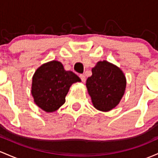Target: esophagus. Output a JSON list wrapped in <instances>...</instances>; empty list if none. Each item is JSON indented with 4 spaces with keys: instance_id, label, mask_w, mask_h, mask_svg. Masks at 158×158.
<instances>
[{
    "instance_id": "obj_1",
    "label": "esophagus",
    "mask_w": 158,
    "mask_h": 158,
    "mask_svg": "<svg viewBox=\"0 0 158 158\" xmlns=\"http://www.w3.org/2000/svg\"><path fill=\"white\" fill-rule=\"evenodd\" d=\"M79 77L81 79V81H82V82L84 83L85 81H86V76H85L84 74H80Z\"/></svg>"
}]
</instances>
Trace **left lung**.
Returning <instances> with one entry per match:
<instances>
[{"label":"left lung","instance_id":"1","mask_svg":"<svg viewBox=\"0 0 158 158\" xmlns=\"http://www.w3.org/2000/svg\"><path fill=\"white\" fill-rule=\"evenodd\" d=\"M86 87L96 109L109 111L119 103L126 86V79L119 68L107 61H100L92 69Z\"/></svg>","mask_w":158,"mask_h":158}]
</instances>
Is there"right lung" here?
<instances>
[{
	"label": "right lung",
	"instance_id": "add662e5",
	"mask_svg": "<svg viewBox=\"0 0 158 158\" xmlns=\"http://www.w3.org/2000/svg\"><path fill=\"white\" fill-rule=\"evenodd\" d=\"M81 79L71 71H65L58 61L41 65L33 77L31 93L34 102L45 112H54L64 104L71 85Z\"/></svg>",
	"mask_w": 158,
	"mask_h": 158
}]
</instances>
